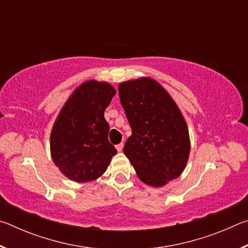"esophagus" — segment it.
<instances>
[{
    "mask_svg": "<svg viewBox=\"0 0 248 248\" xmlns=\"http://www.w3.org/2000/svg\"><path fill=\"white\" fill-rule=\"evenodd\" d=\"M123 149H124V143H123V142L116 145V150L118 151V152H121V151H123Z\"/></svg>",
    "mask_w": 248,
    "mask_h": 248,
    "instance_id": "1",
    "label": "esophagus"
}]
</instances>
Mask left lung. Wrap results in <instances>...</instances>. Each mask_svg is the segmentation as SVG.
<instances>
[{
  "mask_svg": "<svg viewBox=\"0 0 248 248\" xmlns=\"http://www.w3.org/2000/svg\"><path fill=\"white\" fill-rule=\"evenodd\" d=\"M118 91L132 130L124 153L141 182L165 186L182 175L189 158L186 120L169 92L152 78L123 82Z\"/></svg>",
  "mask_w": 248,
  "mask_h": 248,
  "instance_id": "1",
  "label": "left lung"
}]
</instances>
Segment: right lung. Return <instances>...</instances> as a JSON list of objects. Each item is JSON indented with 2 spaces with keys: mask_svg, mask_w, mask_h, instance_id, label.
<instances>
[{
  "mask_svg": "<svg viewBox=\"0 0 248 248\" xmlns=\"http://www.w3.org/2000/svg\"><path fill=\"white\" fill-rule=\"evenodd\" d=\"M116 94L108 82L89 79L66 99L50 133V154L59 170L77 183H87L106 171L117 153L108 142L105 109Z\"/></svg>",
  "mask_w": 248,
  "mask_h": 248,
  "instance_id": "1",
  "label": "right lung"
}]
</instances>
